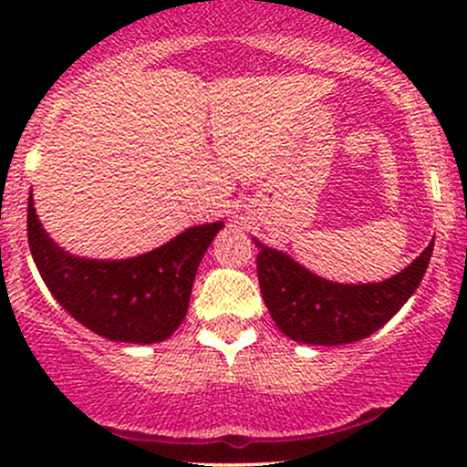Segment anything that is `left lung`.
I'll return each mask as SVG.
<instances>
[{"label":"left lung","instance_id":"1","mask_svg":"<svg viewBox=\"0 0 467 467\" xmlns=\"http://www.w3.org/2000/svg\"><path fill=\"white\" fill-rule=\"evenodd\" d=\"M257 277L273 321L289 338L312 346H343L378 332L402 309L430 266L434 242L390 280L337 285L314 275L289 255L257 242Z\"/></svg>","mask_w":467,"mask_h":467}]
</instances>
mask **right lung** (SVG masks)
I'll return each instance as SVG.
<instances>
[{
	"mask_svg": "<svg viewBox=\"0 0 467 467\" xmlns=\"http://www.w3.org/2000/svg\"><path fill=\"white\" fill-rule=\"evenodd\" d=\"M26 212L33 262L51 296L94 334L121 343H158L176 332L190 307L196 268L223 225H196L130 260L97 262L56 246L40 228L33 199Z\"/></svg>",
	"mask_w": 467,
	"mask_h": 467,
	"instance_id": "1",
	"label": "right lung"
}]
</instances>
